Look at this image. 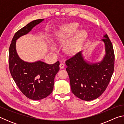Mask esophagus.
I'll return each mask as SVG.
<instances>
[{"label":"esophagus","mask_w":124,"mask_h":124,"mask_svg":"<svg viewBox=\"0 0 124 124\" xmlns=\"http://www.w3.org/2000/svg\"><path fill=\"white\" fill-rule=\"evenodd\" d=\"M60 68H61V69L64 68V64L63 63H60Z\"/></svg>","instance_id":"esophagus-1"}]
</instances>
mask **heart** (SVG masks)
<instances>
[{
    "instance_id": "1",
    "label": "heart",
    "mask_w": 124,
    "mask_h": 124,
    "mask_svg": "<svg viewBox=\"0 0 124 124\" xmlns=\"http://www.w3.org/2000/svg\"><path fill=\"white\" fill-rule=\"evenodd\" d=\"M78 25L75 23H70L65 26L63 30L58 33V38L61 41H65L69 38L72 37L77 32ZM87 34L85 30L80 31L77 34L68 41L64 46V51L67 54H73L78 52L82 46L85 39H86ZM52 50H56L54 46L51 47Z\"/></svg>"
}]
</instances>
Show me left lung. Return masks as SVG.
<instances>
[{"label": "left lung", "instance_id": "1", "mask_svg": "<svg viewBox=\"0 0 124 124\" xmlns=\"http://www.w3.org/2000/svg\"><path fill=\"white\" fill-rule=\"evenodd\" d=\"M102 40L105 54L101 62L89 63L84 59L81 51L66 61L72 92L80 99L91 101L97 98L107 87L114 68V52L107 34Z\"/></svg>", "mask_w": 124, "mask_h": 124}]
</instances>
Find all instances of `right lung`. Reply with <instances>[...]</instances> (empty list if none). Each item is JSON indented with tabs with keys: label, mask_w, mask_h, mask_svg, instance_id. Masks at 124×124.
Here are the masks:
<instances>
[{
	"label": "right lung",
	"mask_w": 124,
	"mask_h": 124,
	"mask_svg": "<svg viewBox=\"0 0 124 124\" xmlns=\"http://www.w3.org/2000/svg\"><path fill=\"white\" fill-rule=\"evenodd\" d=\"M44 19L34 20L17 32L12 38L9 51L10 73L18 89L29 99H43L53 90L54 79L60 70V62L49 64L40 61L24 62L18 57L16 50V40L27 34Z\"/></svg>",
	"instance_id": "1"
}]
</instances>
